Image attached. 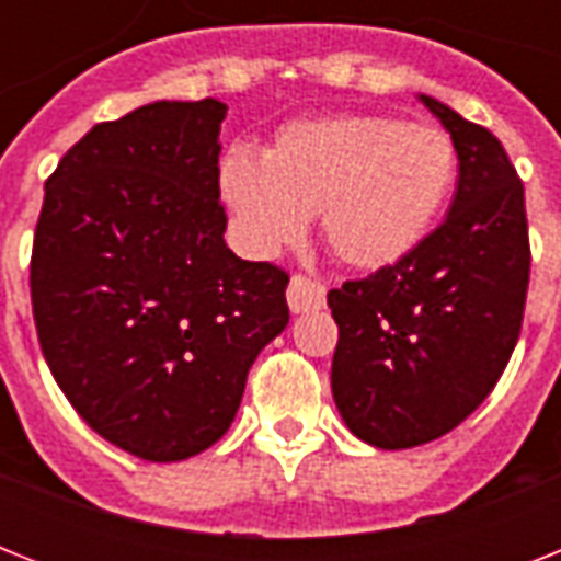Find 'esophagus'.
Returning <instances> with one entry per match:
<instances>
[{"label": "esophagus", "mask_w": 561, "mask_h": 561, "mask_svg": "<svg viewBox=\"0 0 561 561\" xmlns=\"http://www.w3.org/2000/svg\"><path fill=\"white\" fill-rule=\"evenodd\" d=\"M288 306L294 314H308V311H320L325 306V288L306 276H294L288 285Z\"/></svg>", "instance_id": "34e87169"}]
</instances>
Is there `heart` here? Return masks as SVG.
<instances>
[{"instance_id": "obj_1", "label": "heart", "mask_w": 561, "mask_h": 561, "mask_svg": "<svg viewBox=\"0 0 561 561\" xmlns=\"http://www.w3.org/2000/svg\"><path fill=\"white\" fill-rule=\"evenodd\" d=\"M457 178L454 139L436 125L390 116L290 122L264 160L232 151L220 192L253 253H276L323 211L332 253L360 271H381L431 232Z\"/></svg>"}]
</instances>
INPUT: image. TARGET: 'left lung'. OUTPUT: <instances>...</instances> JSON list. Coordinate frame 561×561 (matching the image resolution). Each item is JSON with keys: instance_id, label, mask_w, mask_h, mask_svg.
Segmentation results:
<instances>
[{"instance_id": "obj_1", "label": "left lung", "mask_w": 561, "mask_h": 561, "mask_svg": "<svg viewBox=\"0 0 561 561\" xmlns=\"http://www.w3.org/2000/svg\"><path fill=\"white\" fill-rule=\"evenodd\" d=\"M460 178L445 220L401 262L329 290L332 392L352 434L413 448L483 404L522 334L530 285L524 183L504 145L431 95Z\"/></svg>"}]
</instances>
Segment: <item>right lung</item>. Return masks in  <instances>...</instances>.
I'll use <instances>...</instances> for the list:
<instances>
[{
	"label": "right lung",
	"instance_id": "obj_1",
	"mask_svg": "<svg viewBox=\"0 0 561 561\" xmlns=\"http://www.w3.org/2000/svg\"><path fill=\"white\" fill-rule=\"evenodd\" d=\"M227 104L153 101L101 122L46 180L31 250L39 350L87 425L151 462L227 434L288 273L224 241Z\"/></svg>",
	"mask_w": 561,
	"mask_h": 561
}]
</instances>
